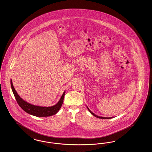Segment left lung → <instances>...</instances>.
<instances>
[{"mask_svg":"<svg viewBox=\"0 0 152 152\" xmlns=\"http://www.w3.org/2000/svg\"><path fill=\"white\" fill-rule=\"evenodd\" d=\"M87 108L88 109V110L90 112V113H91L92 115H93L94 116H95L96 117H97V118H102V119H109V118H113V117H100V116H97V115H96L95 114H94V113H92V112L89 110V109L88 108V107H87Z\"/></svg>","mask_w":152,"mask_h":152,"instance_id":"obj_1","label":"left lung"}]
</instances>
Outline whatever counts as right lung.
I'll use <instances>...</instances> for the list:
<instances>
[{"instance_id": "obj_1", "label": "right lung", "mask_w": 152, "mask_h": 152, "mask_svg": "<svg viewBox=\"0 0 152 152\" xmlns=\"http://www.w3.org/2000/svg\"><path fill=\"white\" fill-rule=\"evenodd\" d=\"M11 86L16 100L19 104V105L21 107L23 110H24L25 112L31 115L36 117H48L54 115L59 110L63 104L64 97L65 95V92L63 93L61 99L56 105L50 107H43L33 105L26 101H24L21 97H20V96L18 95L16 91H15L11 80Z\"/></svg>"}]
</instances>
